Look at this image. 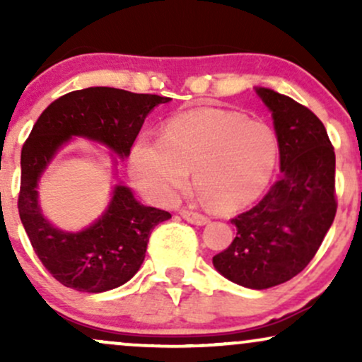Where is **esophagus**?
I'll return each mask as SVG.
<instances>
[{
  "mask_svg": "<svg viewBox=\"0 0 362 362\" xmlns=\"http://www.w3.org/2000/svg\"><path fill=\"white\" fill-rule=\"evenodd\" d=\"M180 216H182V218H184V219H187V221H189V223L199 224V226H202V224L209 223V218H207V216L201 214V213H195V211L184 209V211H180Z\"/></svg>",
  "mask_w": 362,
  "mask_h": 362,
  "instance_id": "34e87169",
  "label": "esophagus"
}]
</instances>
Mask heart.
Returning a JSON list of instances; mask_svg holds the SVG:
<instances>
[{"label":"heart","mask_w":362,"mask_h":362,"mask_svg":"<svg viewBox=\"0 0 362 362\" xmlns=\"http://www.w3.org/2000/svg\"><path fill=\"white\" fill-rule=\"evenodd\" d=\"M277 138L264 122L233 110L202 107L172 117L161 138L139 136L131 175L151 201L168 204L187 189L190 170L202 201L219 213L255 201L272 178Z\"/></svg>","instance_id":"1"}]
</instances>
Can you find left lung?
Wrapping results in <instances>:
<instances>
[{"label": "left lung", "mask_w": 362, "mask_h": 362, "mask_svg": "<svg viewBox=\"0 0 362 362\" xmlns=\"http://www.w3.org/2000/svg\"><path fill=\"white\" fill-rule=\"evenodd\" d=\"M257 93L272 112L282 178L259 204L231 219L235 240L213 264L235 284L267 289L298 276L334 223L335 153L308 107L269 88Z\"/></svg>", "instance_id": "left-lung-1"}]
</instances>
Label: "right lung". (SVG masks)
Segmentation results:
<instances>
[{
    "instance_id": "add662e5",
    "label": "right lung",
    "mask_w": 362,
    "mask_h": 362,
    "mask_svg": "<svg viewBox=\"0 0 362 362\" xmlns=\"http://www.w3.org/2000/svg\"><path fill=\"white\" fill-rule=\"evenodd\" d=\"M168 100L172 98L91 86L62 95L34 124L22 148L18 214L39 260L66 288L103 293L122 286L139 271L153 228L172 214L139 204L127 187L117 185L109 209L97 223L80 233H66L40 213V173L71 136L98 141L127 156L146 115Z\"/></svg>"
}]
</instances>
